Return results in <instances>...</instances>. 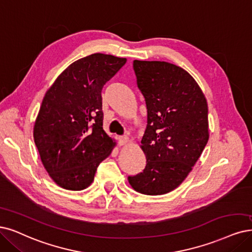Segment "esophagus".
<instances>
[{"instance_id":"1","label":"esophagus","mask_w":252,"mask_h":252,"mask_svg":"<svg viewBox=\"0 0 252 252\" xmlns=\"http://www.w3.org/2000/svg\"><path fill=\"white\" fill-rule=\"evenodd\" d=\"M127 142H128V138L126 136H120V137H118V144L120 146L126 145Z\"/></svg>"}]
</instances>
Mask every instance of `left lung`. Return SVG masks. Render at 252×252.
I'll list each match as a JSON object with an SVG mask.
<instances>
[{"label": "left lung", "mask_w": 252, "mask_h": 252, "mask_svg": "<svg viewBox=\"0 0 252 252\" xmlns=\"http://www.w3.org/2000/svg\"><path fill=\"white\" fill-rule=\"evenodd\" d=\"M133 67L147 109L140 145L146 166L127 180L137 192L162 195L187 178L208 143L207 99L191 74L174 64L134 60Z\"/></svg>", "instance_id": "left-lung-1"}]
</instances>
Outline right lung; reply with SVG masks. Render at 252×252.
I'll use <instances>...</instances> for the list:
<instances>
[{"label": "right lung", "mask_w": 252, "mask_h": 252, "mask_svg": "<svg viewBox=\"0 0 252 252\" xmlns=\"http://www.w3.org/2000/svg\"><path fill=\"white\" fill-rule=\"evenodd\" d=\"M126 62L89 55L71 63L46 91L33 135L45 170L60 187L86 189L115 146L102 128L101 90Z\"/></svg>", "instance_id": "add662e5"}]
</instances>
